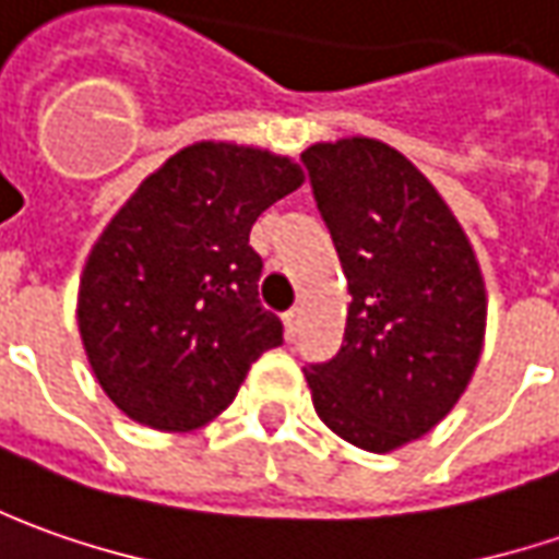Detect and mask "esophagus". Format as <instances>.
Wrapping results in <instances>:
<instances>
[{"label": "esophagus", "mask_w": 559, "mask_h": 559, "mask_svg": "<svg viewBox=\"0 0 559 559\" xmlns=\"http://www.w3.org/2000/svg\"><path fill=\"white\" fill-rule=\"evenodd\" d=\"M299 324H302V309H287L284 312V331H287V337H297Z\"/></svg>", "instance_id": "obj_1"}]
</instances>
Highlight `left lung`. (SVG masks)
<instances>
[{"mask_svg": "<svg viewBox=\"0 0 559 559\" xmlns=\"http://www.w3.org/2000/svg\"><path fill=\"white\" fill-rule=\"evenodd\" d=\"M349 284L346 334L302 368L318 417L365 452L430 433L471 383L486 284L464 228L417 166L377 139L302 151Z\"/></svg>", "mask_w": 559, "mask_h": 559, "instance_id": "1", "label": "left lung"}]
</instances>
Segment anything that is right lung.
I'll use <instances>...</instances> for the list:
<instances>
[{
    "label": "right lung",
    "instance_id": "add662e5",
    "mask_svg": "<svg viewBox=\"0 0 559 559\" xmlns=\"http://www.w3.org/2000/svg\"><path fill=\"white\" fill-rule=\"evenodd\" d=\"M290 157L198 142L173 154L107 222L88 253L76 321L107 399L164 433L198 430L281 346L260 306L250 228L302 185Z\"/></svg>",
    "mask_w": 559,
    "mask_h": 559
}]
</instances>
